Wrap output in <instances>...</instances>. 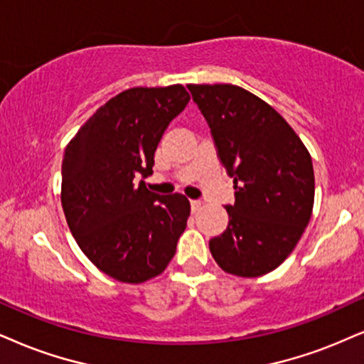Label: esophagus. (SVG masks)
<instances>
[{
  "mask_svg": "<svg viewBox=\"0 0 364 364\" xmlns=\"http://www.w3.org/2000/svg\"><path fill=\"white\" fill-rule=\"evenodd\" d=\"M200 208V200H191V209L192 213H196V210H199Z\"/></svg>",
  "mask_w": 364,
  "mask_h": 364,
  "instance_id": "34e87169",
  "label": "esophagus"
}]
</instances>
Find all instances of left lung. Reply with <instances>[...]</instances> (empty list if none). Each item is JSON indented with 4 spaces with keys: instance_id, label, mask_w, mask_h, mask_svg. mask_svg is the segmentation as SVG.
<instances>
[{
    "instance_id": "obj_1",
    "label": "left lung",
    "mask_w": 364,
    "mask_h": 364,
    "mask_svg": "<svg viewBox=\"0 0 364 364\" xmlns=\"http://www.w3.org/2000/svg\"><path fill=\"white\" fill-rule=\"evenodd\" d=\"M218 156L235 182L230 224L209 241L226 273L253 278L275 270L311 221V154L287 121L258 96L232 84H189Z\"/></svg>"
}]
</instances>
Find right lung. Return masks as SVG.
Listing matches in <instances>:
<instances>
[{
	"label": "right lung",
	"mask_w": 364,
	"mask_h": 364,
	"mask_svg": "<svg viewBox=\"0 0 364 364\" xmlns=\"http://www.w3.org/2000/svg\"><path fill=\"white\" fill-rule=\"evenodd\" d=\"M189 100L181 84L127 89L65 146L60 200L67 224L82 253L114 280L143 284L160 275L186 230L187 197L155 194L143 178L154 173L161 134Z\"/></svg>",
	"instance_id": "add662e5"
}]
</instances>
